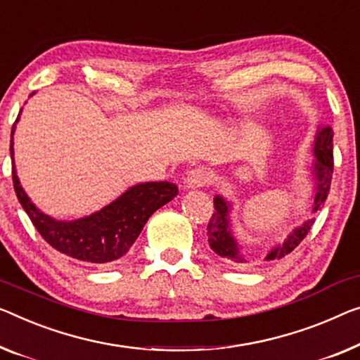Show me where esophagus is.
<instances>
[{
    "mask_svg": "<svg viewBox=\"0 0 360 360\" xmlns=\"http://www.w3.org/2000/svg\"><path fill=\"white\" fill-rule=\"evenodd\" d=\"M212 173L205 166H197V168L191 169L186 176V187L187 189H198V187H205L210 184Z\"/></svg>",
    "mask_w": 360,
    "mask_h": 360,
    "instance_id": "obj_1",
    "label": "esophagus"
}]
</instances>
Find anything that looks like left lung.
I'll list each match as a JSON object with an SVG mask.
<instances>
[{
	"label": "left lung",
	"mask_w": 360,
	"mask_h": 360,
	"mask_svg": "<svg viewBox=\"0 0 360 360\" xmlns=\"http://www.w3.org/2000/svg\"><path fill=\"white\" fill-rule=\"evenodd\" d=\"M314 178H315V195L312 202V213L320 210L328 197L331 178H333V131L330 126H320L317 136H315L314 142ZM214 203V213L212 214L210 221L207 226V236L210 249L218 254L223 259L236 265H245L249 264V257L243 248L238 244L234 234L229 226V210L231 205L226 198L221 195H217L213 198ZM314 224V218L307 219V221L300 224L292 233L288 236L286 240L281 245H276L270 252H268L265 260H275L283 259L284 255L291 254V252L297 248L307 233L310 231Z\"/></svg>",
	"instance_id": "obj_1"
}]
</instances>
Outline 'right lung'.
I'll use <instances>...</instances> for the list:
<instances>
[{
  "mask_svg": "<svg viewBox=\"0 0 360 360\" xmlns=\"http://www.w3.org/2000/svg\"><path fill=\"white\" fill-rule=\"evenodd\" d=\"M34 94H30V96ZM19 116L15 122L19 121ZM15 122L11 131L9 148L11 158H13L15 195L41 238L61 254L85 262V264H110L121 259L136 243L148 218L160 207L178 195V186L173 182H142V184L129 187L124 194L112 200L110 205L89 217L72 219V221H60V219L48 217L35 207V203L30 202L15 174L13 148Z\"/></svg>",
  "mask_w": 360,
  "mask_h": 360,
  "instance_id": "1",
  "label": "right lung"
}]
</instances>
